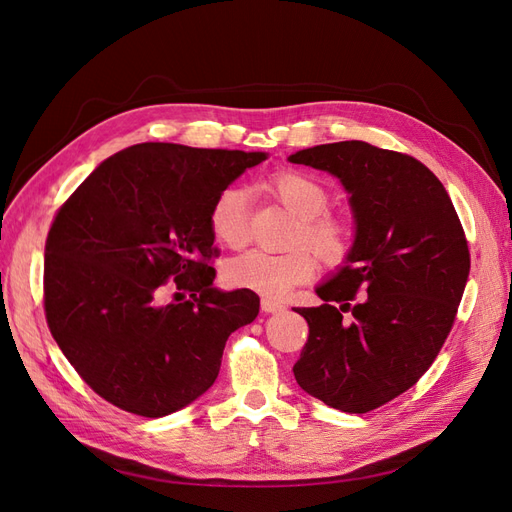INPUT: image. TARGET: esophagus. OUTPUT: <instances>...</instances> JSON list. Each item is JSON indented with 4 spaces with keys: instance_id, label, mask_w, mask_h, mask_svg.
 <instances>
[{
    "instance_id": "34e87169",
    "label": "esophagus",
    "mask_w": 512,
    "mask_h": 512,
    "mask_svg": "<svg viewBox=\"0 0 512 512\" xmlns=\"http://www.w3.org/2000/svg\"><path fill=\"white\" fill-rule=\"evenodd\" d=\"M260 307L265 314H280L286 309V305L282 301H275V299H262Z\"/></svg>"
}]
</instances>
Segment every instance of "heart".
Listing matches in <instances>:
<instances>
[{
  "mask_svg": "<svg viewBox=\"0 0 512 512\" xmlns=\"http://www.w3.org/2000/svg\"><path fill=\"white\" fill-rule=\"evenodd\" d=\"M267 190L299 215L286 252L250 250L232 258L226 267V282L267 299H280L290 288L307 282L316 271V256L329 267H339L354 250V228L342 215L329 213L331 194L320 179L301 170H277L269 175ZM209 226L215 239L228 247H243L250 241V198L243 188L230 185L213 198Z\"/></svg>",
  "mask_w": 512,
  "mask_h": 512,
  "instance_id": "obj_1",
  "label": "heart"
}]
</instances>
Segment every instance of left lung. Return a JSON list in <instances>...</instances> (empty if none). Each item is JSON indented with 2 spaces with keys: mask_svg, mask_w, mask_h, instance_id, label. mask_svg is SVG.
I'll use <instances>...</instances> for the list:
<instances>
[{
  "mask_svg": "<svg viewBox=\"0 0 512 512\" xmlns=\"http://www.w3.org/2000/svg\"><path fill=\"white\" fill-rule=\"evenodd\" d=\"M290 162L335 175L356 218L348 265L316 290L324 303L297 307L309 335L294 378L327 406L365 414L436 361L468 282L466 232L440 179L408 153L342 141Z\"/></svg>",
  "mask_w": 512,
  "mask_h": 512,
  "instance_id": "8db88e82",
  "label": "left lung"
}]
</instances>
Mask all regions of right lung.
Returning a JSON list of instances; mask_svg holds the SVG:
<instances>
[{
  "mask_svg": "<svg viewBox=\"0 0 512 512\" xmlns=\"http://www.w3.org/2000/svg\"><path fill=\"white\" fill-rule=\"evenodd\" d=\"M265 158L141 143L104 160L57 209L44 245L46 324L108 404L147 418L192 404L218 378L230 333L258 316L256 292L213 288L209 209ZM168 281L191 297L160 306Z\"/></svg>",
  "mask_w": 512,
  "mask_h": 512,
  "instance_id": "obj_1",
  "label": "right lung"
}]
</instances>
